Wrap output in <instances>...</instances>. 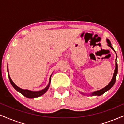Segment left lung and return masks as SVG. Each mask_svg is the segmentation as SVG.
I'll use <instances>...</instances> for the list:
<instances>
[{
	"mask_svg": "<svg viewBox=\"0 0 124 124\" xmlns=\"http://www.w3.org/2000/svg\"><path fill=\"white\" fill-rule=\"evenodd\" d=\"M106 41H107V44H108L107 45H108L109 47L111 48L112 50H113L115 52H116V51H115V50L113 49V48H112V46H111V43L110 41H109L108 39H106ZM116 58H117V55H116V68H115L114 73L113 76H112V78L111 80V82H109L108 85H107V86L105 87H104L103 89L100 90L95 91V92H92V93H91L90 94H88L89 96H101V95L103 94L105 92H107V91L109 90L112 87L114 86V85L115 82H116V75H117V73H118V65H117V63H116ZM80 93H82V94L85 95V94H84L83 93H82V92H80Z\"/></svg>",
	"mask_w": 124,
	"mask_h": 124,
	"instance_id": "1",
	"label": "left lung"
}]
</instances>
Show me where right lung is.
Masks as SVG:
<instances>
[{
  "label": "right lung",
  "instance_id": "obj_1",
  "mask_svg": "<svg viewBox=\"0 0 124 124\" xmlns=\"http://www.w3.org/2000/svg\"><path fill=\"white\" fill-rule=\"evenodd\" d=\"M8 79H9L11 85H12V86L18 92H20L21 94L23 95L24 96H25V97L27 98H30V99H33V98H36V97H40L43 95L46 91L48 90V89H49V86H50V83H51V78L52 75H51L50 78H49V83H48V86L46 87L45 88H44V89L41 90L39 91H31L29 90H24V89H22L21 88H20L19 87H18L17 85H16L15 83L13 82L12 79H11L9 73H8Z\"/></svg>",
  "mask_w": 124,
  "mask_h": 124
}]
</instances>
